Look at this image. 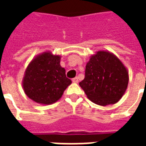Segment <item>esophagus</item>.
<instances>
[{
  "label": "esophagus",
  "instance_id": "esophagus-1",
  "mask_svg": "<svg viewBox=\"0 0 146 146\" xmlns=\"http://www.w3.org/2000/svg\"><path fill=\"white\" fill-rule=\"evenodd\" d=\"M72 81H73V83H78V78H77V77H74V78H73V80H72Z\"/></svg>",
  "mask_w": 146,
  "mask_h": 146
}]
</instances>
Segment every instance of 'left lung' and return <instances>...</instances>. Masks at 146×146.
I'll use <instances>...</instances> for the list:
<instances>
[{"label":"left lung","instance_id":"8db88e82","mask_svg":"<svg viewBox=\"0 0 146 146\" xmlns=\"http://www.w3.org/2000/svg\"><path fill=\"white\" fill-rule=\"evenodd\" d=\"M128 81V71L122 62L109 51L100 50L90 57L85 77L79 84L88 99L105 106L122 98Z\"/></svg>","mask_w":146,"mask_h":146}]
</instances>
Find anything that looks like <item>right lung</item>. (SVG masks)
<instances>
[{"label": "right lung", "instance_id": "obj_1", "mask_svg": "<svg viewBox=\"0 0 146 146\" xmlns=\"http://www.w3.org/2000/svg\"><path fill=\"white\" fill-rule=\"evenodd\" d=\"M61 56L44 51L34 57L26 69L23 79L25 94L41 105L53 104L71 84L66 70L60 66Z\"/></svg>", "mask_w": 146, "mask_h": 146}]
</instances>
